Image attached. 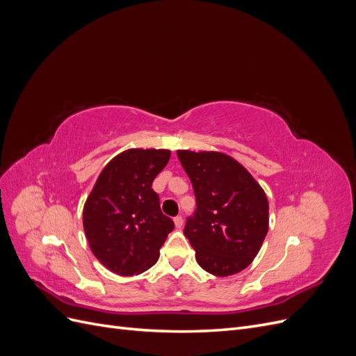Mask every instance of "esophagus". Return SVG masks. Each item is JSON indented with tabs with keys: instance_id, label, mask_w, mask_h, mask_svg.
Masks as SVG:
<instances>
[{
	"instance_id": "obj_1",
	"label": "esophagus",
	"mask_w": 356,
	"mask_h": 356,
	"mask_svg": "<svg viewBox=\"0 0 356 356\" xmlns=\"http://www.w3.org/2000/svg\"><path fill=\"white\" fill-rule=\"evenodd\" d=\"M174 222H175V225H177V229H181V227H182V222H184V220H182L181 215H178V217L174 218Z\"/></svg>"
}]
</instances>
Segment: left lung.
I'll return each mask as SVG.
<instances>
[{"label":"left lung","mask_w":356,"mask_h":356,"mask_svg":"<svg viewBox=\"0 0 356 356\" xmlns=\"http://www.w3.org/2000/svg\"><path fill=\"white\" fill-rule=\"evenodd\" d=\"M177 156L196 196V211L184 234L199 266L215 276H230L250 266L268 230V202L260 184L239 161L217 152Z\"/></svg>","instance_id":"8db88e82"}]
</instances>
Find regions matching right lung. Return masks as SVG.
<instances>
[{
  "label": "right lung",
  "instance_id": "obj_1",
  "mask_svg": "<svg viewBox=\"0 0 356 356\" xmlns=\"http://www.w3.org/2000/svg\"><path fill=\"white\" fill-rule=\"evenodd\" d=\"M169 149L132 148L104 168L84 203L83 225L98 260L120 276L139 275L159 260L174 221L160 209L154 178Z\"/></svg>",
  "mask_w": 356,
  "mask_h": 356
}]
</instances>
